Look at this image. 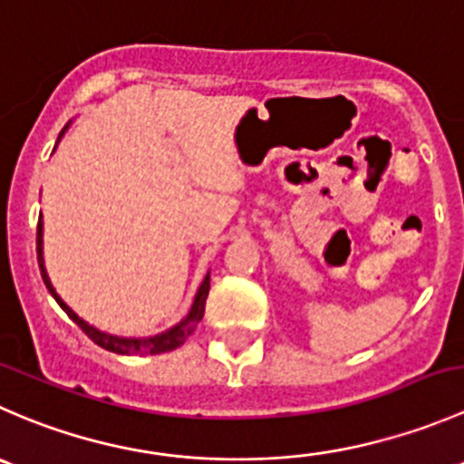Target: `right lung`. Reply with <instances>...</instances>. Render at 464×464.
Returning <instances> with one entry per match:
<instances>
[{
  "label": "right lung",
  "mask_w": 464,
  "mask_h": 464,
  "mask_svg": "<svg viewBox=\"0 0 464 464\" xmlns=\"http://www.w3.org/2000/svg\"><path fill=\"white\" fill-rule=\"evenodd\" d=\"M35 243H38L40 275H43V282L47 284V288H49V293L53 295V300H56L58 304H61V309L65 311V314L78 324V327L82 329V334H85L87 338H92V341H94L99 347H103V350L114 352V354H128V356L130 354H164V352H171V350H176V347H180L182 343H185L187 338L196 332V327H198L200 320H203L205 302H208V293H209V275L203 279V284H200L198 295H196L189 315H187L180 324H176L173 329H169V332L160 334V336H153V338H119V336H110V334L99 332V329L90 327L85 320L78 318L74 311H72L70 306H67L65 302L58 297V293L53 291L52 282H49L47 270H44V264H43V218L38 221V238H35Z\"/></svg>",
  "instance_id": "add662e5"
}]
</instances>
